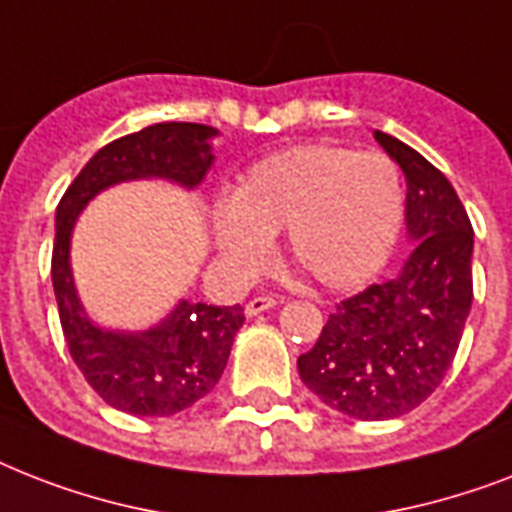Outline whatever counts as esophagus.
<instances>
[{
    "instance_id": "1",
    "label": "esophagus",
    "mask_w": 512,
    "mask_h": 512,
    "mask_svg": "<svg viewBox=\"0 0 512 512\" xmlns=\"http://www.w3.org/2000/svg\"><path fill=\"white\" fill-rule=\"evenodd\" d=\"M276 305H279V300H276V297H271V295L252 297L244 311H247V316H260V313L271 311V308H276Z\"/></svg>"
}]
</instances>
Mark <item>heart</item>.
Instances as JSON below:
<instances>
[{
    "label": "heart",
    "instance_id": "obj_1",
    "mask_svg": "<svg viewBox=\"0 0 512 512\" xmlns=\"http://www.w3.org/2000/svg\"><path fill=\"white\" fill-rule=\"evenodd\" d=\"M404 217L398 167L380 151L305 143L252 164L215 209L217 252L252 273L287 231V257L324 289H353L382 271Z\"/></svg>",
    "mask_w": 512,
    "mask_h": 512
}]
</instances>
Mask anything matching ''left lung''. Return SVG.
<instances>
[{"label":"left lung","instance_id":"left-lung-1","mask_svg":"<svg viewBox=\"0 0 512 512\" xmlns=\"http://www.w3.org/2000/svg\"><path fill=\"white\" fill-rule=\"evenodd\" d=\"M374 140L406 177L412 255L390 281L348 297L297 358L300 380L353 420H393L441 385L473 303V225L433 164L393 135Z\"/></svg>","mask_w":512,"mask_h":512}]
</instances>
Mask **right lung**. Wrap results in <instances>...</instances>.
<instances>
[{
    "label": "right lung",
    "mask_w": 512,
    "mask_h": 512,
    "mask_svg": "<svg viewBox=\"0 0 512 512\" xmlns=\"http://www.w3.org/2000/svg\"><path fill=\"white\" fill-rule=\"evenodd\" d=\"M215 127L162 122L108 143L84 164L55 212L52 287L60 327L71 358L106 404L140 417H170L193 406L215 388L236 332L244 324L241 305H207L180 300L146 332L98 327L82 308L71 273V233L90 199L116 183L162 177L196 188L215 162Z\"/></svg>",
    "instance_id": "right-lung-1"
}]
</instances>
